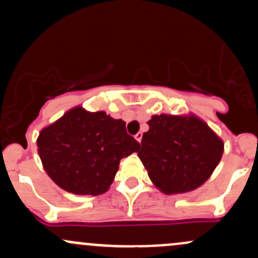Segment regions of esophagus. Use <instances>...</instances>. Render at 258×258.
<instances>
[{
    "label": "esophagus",
    "mask_w": 258,
    "mask_h": 258,
    "mask_svg": "<svg viewBox=\"0 0 258 258\" xmlns=\"http://www.w3.org/2000/svg\"><path fill=\"white\" fill-rule=\"evenodd\" d=\"M142 137H143V134H142V132H138V134L135 136L136 141H137V142H140V143H141V141H142Z\"/></svg>",
    "instance_id": "esophagus-1"
}]
</instances>
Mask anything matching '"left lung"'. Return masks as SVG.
<instances>
[{
	"label": "left lung",
	"instance_id": "left-lung-1",
	"mask_svg": "<svg viewBox=\"0 0 258 258\" xmlns=\"http://www.w3.org/2000/svg\"><path fill=\"white\" fill-rule=\"evenodd\" d=\"M138 157L149 179L165 195L185 194L202 186L222 159L224 143L202 118L153 115Z\"/></svg>",
	"mask_w": 258,
	"mask_h": 258
}]
</instances>
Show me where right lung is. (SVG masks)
Returning <instances> with one entry per match:
<instances>
[{
    "label": "right lung",
    "mask_w": 258,
    "mask_h": 258,
    "mask_svg": "<svg viewBox=\"0 0 258 258\" xmlns=\"http://www.w3.org/2000/svg\"><path fill=\"white\" fill-rule=\"evenodd\" d=\"M36 146L45 171L58 187L98 196L110 188L120 160L137 152L140 143L127 135L121 118L76 106L44 127Z\"/></svg>",
    "instance_id": "obj_1"
}]
</instances>
